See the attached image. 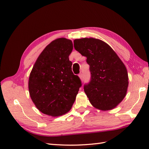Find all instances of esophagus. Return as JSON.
Wrapping results in <instances>:
<instances>
[{
    "instance_id": "esophagus-1",
    "label": "esophagus",
    "mask_w": 149,
    "mask_h": 149,
    "mask_svg": "<svg viewBox=\"0 0 149 149\" xmlns=\"http://www.w3.org/2000/svg\"><path fill=\"white\" fill-rule=\"evenodd\" d=\"M78 76L81 79H83V73H80Z\"/></svg>"
}]
</instances>
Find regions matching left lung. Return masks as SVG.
Returning <instances> with one entry per match:
<instances>
[{"mask_svg": "<svg viewBox=\"0 0 149 149\" xmlns=\"http://www.w3.org/2000/svg\"><path fill=\"white\" fill-rule=\"evenodd\" d=\"M76 51L87 58L91 81L84 85V92L96 109H114L127 93L129 77L127 69L112 48L102 40L83 38L74 40Z\"/></svg>", "mask_w": 149, "mask_h": 149, "instance_id": "obj_1", "label": "left lung"}]
</instances>
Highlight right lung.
<instances>
[{
    "label": "right lung",
    "mask_w": 149,
    "mask_h": 149,
    "mask_svg": "<svg viewBox=\"0 0 149 149\" xmlns=\"http://www.w3.org/2000/svg\"><path fill=\"white\" fill-rule=\"evenodd\" d=\"M73 48L71 40H53L40 53L30 72V97L45 114L63 115L70 111L76 100L81 82L71 70L69 55Z\"/></svg>",
    "instance_id": "1"
}]
</instances>
